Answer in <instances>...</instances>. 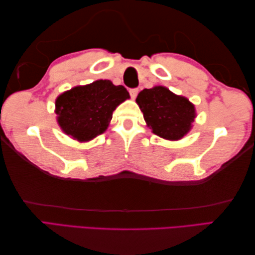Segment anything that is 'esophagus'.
I'll use <instances>...</instances> for the list:
<instances>
[{"instance_id": "1", "label": "esophagus", "mask_w": 255, "mask_h": 255, "mask_svg": "<svg viewBox=\"0 0 255 255\" xmlns=\"http://www.w3.org/2000/svg\"><path fill=\"white\" fill-rule=\"evenodd\" d=\"M129 94H130L132 100L136 99V96L138 94V89H130V90H129Z\"/></svg>"}]
</instances>
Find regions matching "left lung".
<instances>
[{
	"label": "left lung",
	"mask_w": 255,
	"mask_h": 255,
	"mask_svg": "<svg viewBox=\"0 0 255 255\" xmlns=\"http://www.w3.org/2000/svg\"><path fill=\"white\" fill-rule=\"evenodd\" d=\"M136 102L147 126L166 140L183 138L191 130L196 117L195 106L186 97L175 95L164 86L142 90Z\"/></svg>",
	"instance_id": "left-lung-1"
}]
</instances>
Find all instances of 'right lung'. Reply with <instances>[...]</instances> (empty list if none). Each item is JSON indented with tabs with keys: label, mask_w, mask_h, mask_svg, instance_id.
Returning <instances> with one entry per match:
<instances>
[{
	"label": "right lung",
	"mask_w": 255,
	"mask_h": 255,
	"mask_svg": "<svg viewBox=\"0 0 255 255\" xmlns=\"http://www.w3.org/2000/svg\"><path fill=\"white\" fill-rule=\"evenodd\" d=\"M123 85H114L110 80L75 86L56 100V114L62 131L80 142L90 141L104 132L113 112L129 99Z\"/></svg>",
	"instance_id": "obj_1"
}]
</instances>
